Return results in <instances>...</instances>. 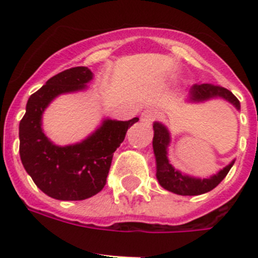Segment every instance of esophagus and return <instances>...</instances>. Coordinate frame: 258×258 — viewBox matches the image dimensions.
I'll return each mask as SVG.
<instances>
[{"label":"esophagus","instance_id":"1","mask_svg":"<svg viewBox=\"0 0 258 258\" xmlns=\"http://www.w3.org/2000/svg\"><path fill=\"white\" fill-rule=\"evenodd\" d=\"M156 117H157V112L155 111V109H152V108L145 109V111L142 112V115H141V121L145 122V124H147V125H150Z\"/></svg>","mask_w":258,"mask_h":258}]
</instances>
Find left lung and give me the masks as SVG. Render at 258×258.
I'll return each mask as SVG.
<instances>
[{
	"instance_id": "left-lung-1",
	"label": "left lung",
	"mask_w": 258,
	"mask_h": 258,
	"mask_svg": "<svg viewBox=\"0 0 258 258\" xmlns=\"http://www.w3.org/2000/svg\"><path fill=\"white\" fill-rule=\"evenodd\" d=\"M225 99L236 109H240V102L238 98L232 94L230 90L222 88V86L213 85V84H195L190 89V103H202V102L211 101V99ZM170 133L168 127L163 122H154V140H152V147H154L155 160H156V178L160 186L165 190L170 191L177 195L183 197H195L202 195L208 191L213 190L218 186L221 181L227 175L231 166L234 165L235 160H232L229 165L216 174L200 178V177H192V175L184 174L181 170L175 169L174 166L169 163L168 159V147L170 145Z\"/></svg>"
}]
</instances>
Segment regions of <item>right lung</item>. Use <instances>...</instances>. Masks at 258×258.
<instances>
[{"instance_id":"add662e5","label":"right lung","mask_w":258,"mask_h":258,"mask_svg":"<svg viewBox=\"0 0 258 258\" xmlns=\"http://www.w3.org/2000/svg\"><path fill=\"white\" fill-rule=\"evenodd\" d=\"M93 80L88 67H74L52 76L27 102L19 124V154L26 172L42 192L56 200H84L106 184L113 152L127 129L140 118L117 121L103 118L81 142L58 146L42 129V115L56 97L83 92Z\"/></svg>"}]
</instances>
